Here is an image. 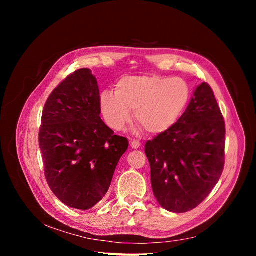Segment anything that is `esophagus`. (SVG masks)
Returning a JSON list of instances; mask_svg holds the SVG:
<instances>
[{
	"instance_id": "obj_1",
	"label": "esophagus",
	"mask_w": 256,
	"mask_h": 256,
	"mask_svg": "<svg viewBox=\"0 0 256 256\" xmlns=\"http://www.w3.org/2000/svg\"><path fill=\"white\" fill-rule=\"evenodd\" d=\"M141 146V142L138 141V140H134V141H131V147H132L134 150H138V147Z\"/></svg>"
}]
</instances>
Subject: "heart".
<instances>
[{"instance_id":"1","label":"heart","mask_w":256,"mask_h":256,"mask_svg":"<svg viewBox=\"0 0 256 256\" xmlns=\"http://www.w3.org/2000/svg\"><path fill=\"white\" fill-rule=\"evenodd\" d=\"M191 97L189 83L182 78L164 76H125L115 92L100 95V109L108 126L120 131L132 118L150 134L171 129L187 108Z\"/></svg>"}]
</instances>
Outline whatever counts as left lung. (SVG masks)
<instances>
[{"instance_id": "1", "label": "left lung", "mask_w": 256, "mask_h": 256, "mask_svg": "<svg viewBox=\"0 0 256 256\" xmlns=\"http://www.w3.org/2000/svg\"><path fill=\"white\" fill-rule=\"evenodd\" d=\"M226 122L207 83L196 88L175 125L145 144L154 196L168 212L198 207L219 182L226 162Z\"/></svg>"}]
</instances>
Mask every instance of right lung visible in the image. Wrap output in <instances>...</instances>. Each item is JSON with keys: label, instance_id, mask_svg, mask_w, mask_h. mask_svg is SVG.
Here are the masks:
<instances>
[{"label": "right lung", "instance_id": "add662e5", "mask_svg": "<svg viewBox=\"0 0 256 256\" xmlns=\"http://www.w3.org/2000/svg\"><path fill=\"white\" fill-rule=\"evenodd\" d=\"M97 80L88 68L66 76L44 104L40 147L50 189L65 205L88 210L106 194L126 138L100 118Z\"/></svg>", "mask_w": 256, "mask_h": 256}]
</instances>
